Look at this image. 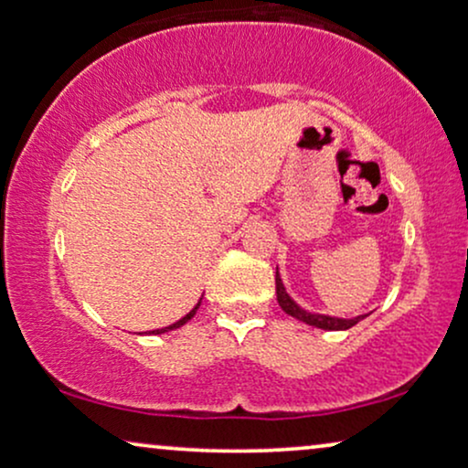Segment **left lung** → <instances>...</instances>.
<instances>
[{"mask_svg":"<svg viewBox=\"0 0 468 468\" xmlns=\"http://www.w3.org/2000/svg\"><path fill=\"white\" fill-rule=\"evenodd\" d=\"M276 295H278L280 308H282L286 314H291L292 319L306 323V325H313V327H319V329H327V332H345V329L357 325L361 319H366V316H368V314H359V316H353V319H338V316L310 313V310L299 306L295 299H292L289 292H286L284 284H282V278H280L278 267H276Z\"/></svg>","mask_w":468,"mask_h":468,"instance_id":"1","label":"left lung"}]
</instances>
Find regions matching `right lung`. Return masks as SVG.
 Here are the masks:
<instances>
[{
    "label": "right lung",
    "instance_id": "right-lung-1",
    "mask_svg": "<svg viewBox=\"0 0 468 468\" xmlns=\"http://www.w3.org/2000/svg\"><path fill=\"white\" fill-rule=\"evenodd\" d=\"M203 299V297H201ZM201 299H198V303H197V306L195 308H192L190 310V313L188 314H186V316H182V319H179V321H176V323H173V325H169V327H162V329H154V332H149V334H166V332H171V329H177V327H182V325H186V323H188L190 319H192V316H195L197 314V310H198V306H201Z\"/></svg>",
    "mask_w": 468,
    "mask_h": 468
}]
</instances>
